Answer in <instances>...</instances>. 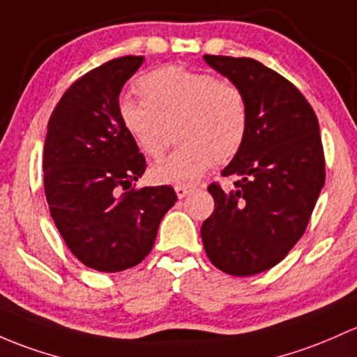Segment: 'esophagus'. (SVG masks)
Segmentation results:
<instances>
[{"label":"esophagus","mask_w":357,"mask_h":357,"mask_svg":"<svg viewBox=\"0 0 357 357\" xmlns=\"http://www.w3.org/2000/svg\"><path fill=\"white\" fill-rule=\"evenodd\" d=\"M174 190H176V195H178V198H185L186 195L190 193V191H193V188H191V186H185V185L174 186Z\"/></svg>","instance_id":"obj_1"}]
</instances>
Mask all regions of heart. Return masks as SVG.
<instances>
[{
  "instance_id": "heart-1",
  "label": "heart",
  "mask_w": 357,
  "mask_h": 357,
  "mask_svg": "<svg viewBox=\"0 0 357 357\" xmlns=\"http://www.w3.org/2000/svg\"><path fill=\"white\" fill-rule=\"evenodd\" d=\"M142 100L123 99L119 119L137 147L160 159L171 142L178 147L150 171L153 181L191 185L212 164L231 162L245 145L250 109L239 85L207 71L164 66L138 78Z\"/></svg>"
}]
</instances>
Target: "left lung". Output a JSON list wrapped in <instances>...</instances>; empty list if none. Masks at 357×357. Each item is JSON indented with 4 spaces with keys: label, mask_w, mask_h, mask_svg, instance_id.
Masks as SVG:
<instances>
[{
    "label": "left lung",
    "mask_w": 357,
    "mask_h": 357,
    "mask_svg": "<svg viewBox=\"0 0 357 357\" xmlns=\"http://www.w3.org/2000/svg\"><path fill=\"white\" fill-rule=\"evenodd\" d=\"M204 58L245 92L250 130L222 171L234 186L208 185L215 207L202 241L219 270L255 275L282 261L305 234L325 183L320 126L306 97L277 71L253 58Z\"/></svg>",
    "instance_id": "1"
}]
</instances>
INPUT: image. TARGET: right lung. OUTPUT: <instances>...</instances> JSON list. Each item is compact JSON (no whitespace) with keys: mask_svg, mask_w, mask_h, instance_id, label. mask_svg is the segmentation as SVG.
<instances>
[{"mask_svg":"<svg viewBox=\"0 0 357 357\" xmlns=\"http://www.w3.org/2000/svg\"><path fill=\"white\" fill-rule=\"evenodd\" d=\"M144 63L121 56L82 75L47 123L44 193L66 246L85 267L121 272L145 260L178 197L172 186L135 188L147 169L119 119V93Z\"/></svg>","mask_w":357,"mask_h":357,"instance_id":"1","label":"right lung"}]
</instances>
